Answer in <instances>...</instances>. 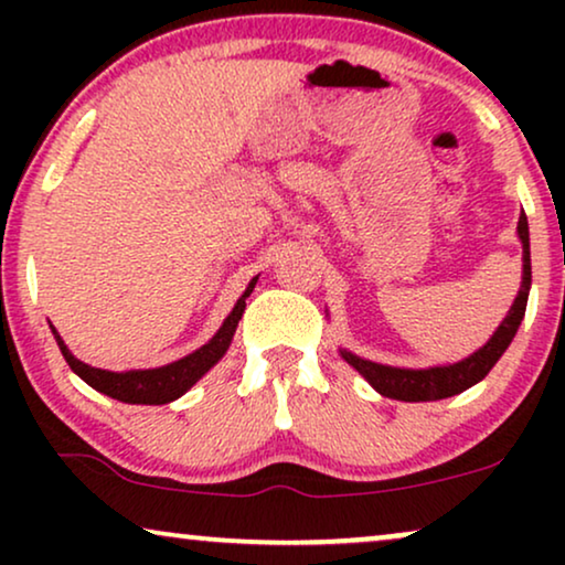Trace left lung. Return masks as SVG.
I'll list each match as a JSON object with an SVG mask.
<instances>
[{
    "label": "left lung",
    "mask_w": 565,
    "mask_h": 565,
    "mask_svg": "<svg viewBox=\"0 0 565 565\" xmlns=\"http://www.w3.org/2000/svg\"><path fill=\"white\" fill-rule=\"evenodd\" d=\"M520 238H522V288L520 296L514 298V306L509 308V316L501 321L489 342H486L481 350L470 354L462 362H455V365L445 367H429V370H404V367H388L377 365V362L362 360L358 354L342 352V358L350 362V365L358 370V373L365 377V381L373 385V388L385 398L396 401H439L450 398L455 393H462L470 385L483 381L489 375V370L497 365V360L507 352V347L512 344V339L520 329L524 319V308H527V296H530V282H532V265H530V228H527V215H520Z\"/></svg>",
    "instance_id": "obj_1"
}]
</instances>
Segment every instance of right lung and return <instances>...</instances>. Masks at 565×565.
Returning a JSON list of instances; mask_svg holds the SVG:
<instances>
[{
    "label": "right lung",
    "mask_w": 565,
    "mask_h": 565,
    "mask_svg": "<svg viewBox=\"0 0 565 565\" xmlns=\"http://www.w3.org/2000/svg\"><path fill=\"white\" fill-rule=\"evenodd\" d=\"M254 285H257V280L249 282V288L244 290V296L238 298L234 311H231L226 321H223L218 334H215L211 342H207L205 347H200L198 352L188 354V358L177 360V362H172V365H164V367L130 370V373H110V370L89 367L66 350V344L61 342L56 329H53V334H56L61 354H64L68 367H72L74 373L79 375L84 383L92 385L95 391L105 393V396H110V398L126 401V404H146V406L169 404V401L180 398L184 391H190L192 385H195L200 377H203L207 370H211L215 362L226 354L231 339H234V331L238 327V319H242V313L246 308V298H249Z\"/></svg>",
    "instance_id": "obj_1"
}]
</instances>
